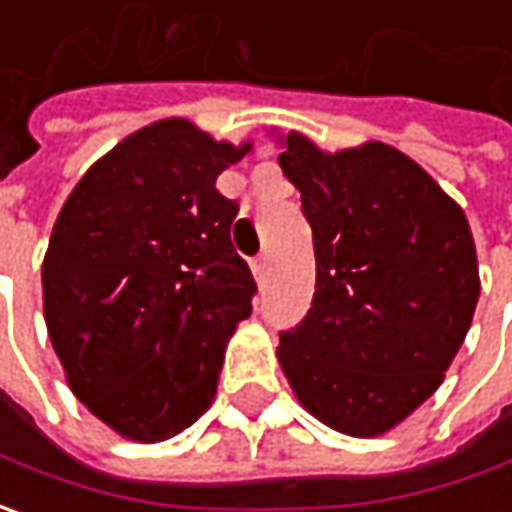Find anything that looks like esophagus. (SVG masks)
<instances>
[{
  "label": "esophagus",
  "instance_id": "obj_1",
  "mask_svg": "<svg viewBox=\"0 0 512 512\" xmlns=\"http://www.w3.org/2000/svg\"><path fill=\"white\" fill-rule=\"evenodd\" d=\"M250 270H253L256 282H265L267 270H270V265H267V256H256V259L250 262Z\"/></svg>",
  "mask_w": 512,
  "mask_h": 512
}]
</instances>
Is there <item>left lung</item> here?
<instances>
[{
	"mask_svg": "<svg viewBox=\"0 0 512 512\" xmlns=\"http://www.w3.org/2000/svg\"><path fill=\"white\" fill-rule=\"evenodd\" d=\"M279 165L313 227L316 293L279 333V364L307 413L382 436L436 393L479 302L464 210L402 150L325 153L290 130Z\"/></svg>",
	"mask_w": 512,
	"mask_h": 512,
	"instance_id": "1",
	"label": "left lung"
}]
</instances>
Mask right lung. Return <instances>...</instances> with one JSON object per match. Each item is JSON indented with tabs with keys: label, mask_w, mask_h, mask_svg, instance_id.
Returning <instances> with one entry per match:
<instances>
[{
	"label": "right lung",
	"mask_w": 512,
	"mask_h": 512,
	"mask_svg": "<svg viewBox=\"0 0 512 512\" xmlns=\"http://www.w3.org/2000/svg\"><path fill=\"white\" fill-rule=\"evenodd\" d=\"M250 142L187 119L130 133L70 190L42 262L45 325L70 390L133 442L205 413L256 282L233 250L239 205L216 176Z\"/></svg>",
	"instance_id": "add662e5"
}]
</instances>
